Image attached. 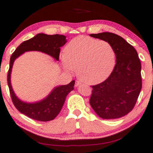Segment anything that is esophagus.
Listing matches in <instances>:
<instances>
[{
	"label": "esophagus",
	"instance_id": "esophagus-1",
	"mask_svg": "<svg viewBox=\"0 0 153 153\" xmlns=\"http://www.w3.org/2000/svg\"><path fill=\"white\" fill-rule=\"evenodd\" d=\"M80 85H81V82L78 80H76V82H75V86H76V87H77V86H79Z\"/></svg>",
	"mask_w": 153,
	"mask_h": 153
}]
</instances>
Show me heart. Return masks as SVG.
Masks as SVG:
<instances>
[{
	"label": "heart",
	"instance_id": "1",
	"mask_svg": "<svg viewBox=\"0 0 153 153\" xmlns=\"http://www.w3.org/2000/svg\"><path fill=\"white\" fill-rule=\"evenodd\" d=\"M64 67L74 73L84 82L96 85L104 81L115 66L116 53L109 43L87 36L73 39L62 55Z\"/></svg>",
	"mask_w": 153,
	"mask_h": 153
}]
</instances>
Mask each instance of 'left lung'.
Returning <instances> with one entry per match:
<instances>
[{
  "instance_id": "left-lung-1",
  "label": "left lung",
  "mask_w": 153,
  "mask_h": 153,
  "mask_svg": "<svg viewBox=\"0 0 153 153\" xmlns=\"http://www.w3.org/2000/svg\"><path fill=\"white\" fill-rule=\"evenodd\" d=\"M110 44L117 63L104 82L91 86L89 103L98 117L119 119L134 107L142 87L141 64L137 51L123 38L111 33L91 34Z\"/></svg>"
}]
</instances>
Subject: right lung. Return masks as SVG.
<instances>
[{"mask_svg": "<svg viewBox=\"0 0 153 153\" xmlns=\"http://www.w3.org/2000/svg\"><path fill=\"white\" fill-rule=\"evenodd\" d=\"M66 43V36L64 35L58 34L48 35L40 33L30 39L21 43L10 57V68L7 74V84L12 102L21 113L30 119L44 122L54 119L61 111L66 96L71 91L74 90L75 80L71 81L66 85L59 86L55 88L46 98L40 102L34 103L24 102L19 100L15 95L10 82V76L14 60L26 51H37L46 53L59 61L60 48Z\"/></svg>", "mask_w": 153, "mask_h": 153, "instance_id": "1", "label": "right lung"}]
</instances>
